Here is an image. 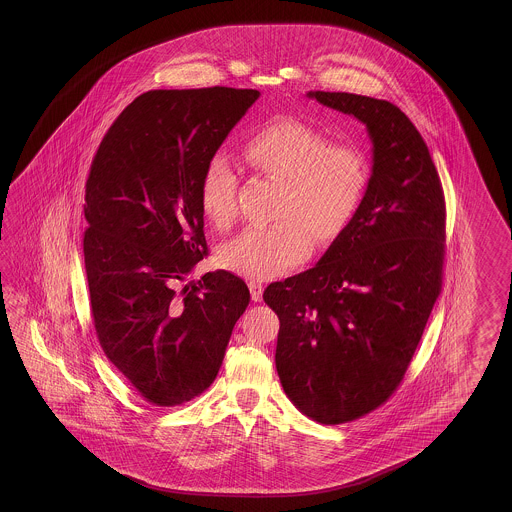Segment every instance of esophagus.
Here are the masks:
<instances>
[{"mask_svg": "<svg viewBox=\"0 0 512 512\" xmlns=\"http://www.w3.org/2000/svg\"><path fill=\"white\" fill-rule=\"evenodd\" d=\"M249 289H251V296L254 302H261V298H263V285L258 282L249 283Z\"/></svg>", "mask_w": 512, "mask_h": 512, "instance_id": "esophagus-1", "label": "esophagus"}]
</instances>
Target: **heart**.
<instances>
[{
	"mask_svg": "<svg viewBox=\"0 0 512 512\" xmlns=\"http://www.w3.org/2000/svg\"><path fill=\"white\" fill-rule=\"evenodd\" d=\"M247 163L282 181L269 227H251L225 243L219 261L251 280H271L298 267L316 241L337 238L355 216L368 183V163L357 146L327 142L302 120L280 119L256 131L243 146ZM238 175L227 155L214 153L201 177V205L225 229L238 216Z\"/></svg>",
	"mask_w": 512,
	"mask_h": 512,
	"instance_id": "heart-1",
	"label": "heart"
}]
</instances>
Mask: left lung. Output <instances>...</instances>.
Listing matches in <instances>:
<instances>
[{
    "instance_id": "left-lung-1",
    "label": "left lung",
    "mask_w": 512,
    "mask_h": 512,
    "mask_svg": "<svg viewBox=\"0 0 512 512\" xmlns=\"http://www.w3.org/2000/svg\"><path fill=\"white\" fill-rule=\"evenodd\" d=\"M360 120L371 175L348 227L313 269L274 282L276 370L287 397L322 425L381 406L403 381L441 293L445 196L412 120L388 100L309 91Z\"/></svg>"
}]
</instances>
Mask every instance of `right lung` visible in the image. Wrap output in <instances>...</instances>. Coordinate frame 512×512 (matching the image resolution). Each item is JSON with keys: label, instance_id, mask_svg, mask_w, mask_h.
I'll return each mask as SVG.
<instances>
[{"label": "right lung", "instance_id": "add662e5", "mask_svg": "<svg viewBox=\"0 0 512 512\" xmlns=\"http://www.w3.org/2000/svg\"><path fill=\"white\" fill-rule=\"evenodd\" d=\"M256 89L142 93L111 124L86 183L84 260L100 346L148 403L175 406L218 375L251 293L229 271L203 274L201 177Z\"/></svg>", "mask_w": 512, "mask_h": 512}]
</instances>
